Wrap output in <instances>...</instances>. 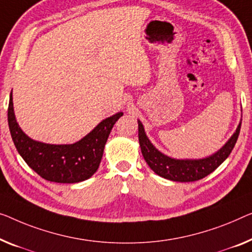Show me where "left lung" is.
I'll return each instance as SVG.
<instances>
[{
    "label": "left lung",
    "instance_id": "8db88e82",
    "mask_svg": "<svg viewBox=\"0 0 252 252\" xmlns=\"http://www.w3.org/2000/svg\"><path fill=\"white\" fill-rule=\"evenodd\" d=\"M242 121V120H241ZM241 122L235 132L219 152L200 159H175L157 150L146 136L144 126L138 120V136L142 156L149 167L164 179L176 182L198 181L216 170L227 158L238 140Z\"/></svg>",
    "mask_w": 252,
    "mask_h": 252
}]
</instances>
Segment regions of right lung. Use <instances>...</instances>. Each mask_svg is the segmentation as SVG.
<instances>
[{
    "label": "right lung",
    "mask_w": 252,
    "mask_h": 252,
    "mask_svg": "<svg viewBox=\"0 0 252 252\" xmlns=\"http://www.w3.org/2000/svg\"><path fill=\"white\" fill-rule=\"evenodd\" d=\"M122 115L119 112L103 120L92 132L74 144L51 145L32 140L20 129L13 112L12 92L7 108L10 133L18 153L39 176L58 183L81 182L95 173L112 127Z\"/></svg>",
    "instance_id": "1"
}]
</instances>
